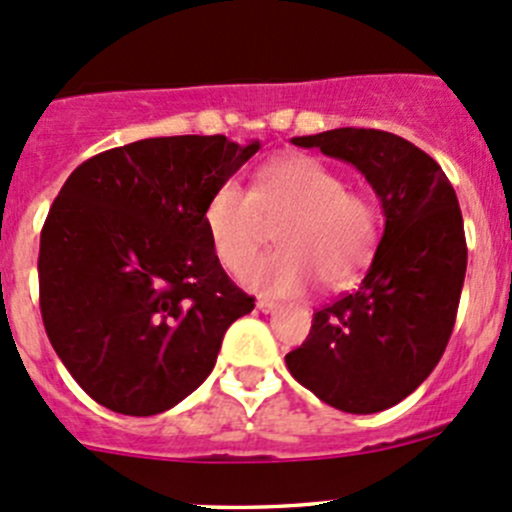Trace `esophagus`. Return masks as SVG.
Segmentation results:
<instances>
[{"instance_id": "34e87169", "label": "esophagus", "mask_w": 512, "mask_h": 512, "mask_svg": "<svg viewBox=\"0 0 512 512\" xmlns=\"http://www.w3.org/2000/svg\"><path fill=\"white\" fill-rule=\"evenodd\" d=\"M277 307H280V304L272 302V299H257V309H260V312L270 314V312H275Z\"/></svg>"}]
</instances>
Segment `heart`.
<instances>
[{"instance_id": "obj_1", "label": "heart", "mask_w": 512, "mask_h": 512, "mask_svg": "<svg viewBox=\"0 0 512 512\" xmlns=\"http://www.w3.org/2000/svg\"><path fill=\"white\" fill-rule=\"evenodd\" d=\"M277 247L242 272L247 287L292 294L319 277L337 289L354 282L374 257L379 210L361 190L344 188L337 170L312 156H282L262 165L252 190L227 178L213 188L203 225L213 252L240 272L267 240L275 223Z\"/></svg>"}]
</instances>
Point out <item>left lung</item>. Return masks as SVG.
<instances>
[{
	"instance_id": "obj_1",
	"label": "left lung",
	"mask_w": 512,
	"mask_h": 512,
	"mask_svg": "<svg viewBox=\"0 0 512 512\" xmlns=\"http://www.w3.org/2000/svg\"><path fill=\"white\" fill-rule=\"evenodd\" d=\"M292 143L361 170L386 225L364 282L314 312L287 369L339 411L391 409L436 369L456 324L468 265L456 190L436 160L394 133L334 128Z\"/></svg>"
}]
</instances>
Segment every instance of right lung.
Returning <instances> with one entry per match:
<instances>
[{
    "mask_svg": "<svg viewBox=\"0 0 512 512\" xmlns=\"http://www.w3.org/2000/svg\"><path fill=\"white\" fill-rule=\"evenodd\" d=\"M257 151L225 136L146 138L84 160L59 190L41 227V319L96 404L173 409L255 309L213 252L203 208Z\"/></svg>",
    "mask_w": 512,
    "mask_h": 512,
    "instance_id": "obj_1",
    "label": "right lung"
}]
</instances>
